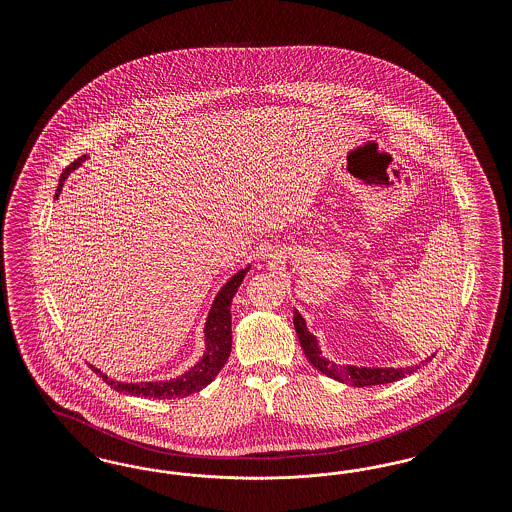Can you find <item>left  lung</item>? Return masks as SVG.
<instances>
[{"label":"left lung","mask_w":512,"mask_h":512,"mask_svg":"<svg viewBox=\"0 0 512 512\" xmlns=\"http://www.w3.org/2000/svg\"><path fill=\"white\" fill-rule=\"evenodd\" d=\"M293 326H295V332H297V338L299 343L303 347V353L305 357L309 359V363L315 366L317 370H320L324 376L341 382V384H347V386H353V388H365V386H378V384H390L395 380H401L409 374H413L416 370H420L426 363H430L434 359L432 357H426L424 361L416 363L413 366H405V368H390V366H355V365H336L334 361L326 359L322 355V349L318 345V340L309 332L307 328V322L305 318L299 315L297 309H293Z\"/></svg>","instance_id":"1"}]
</instances>
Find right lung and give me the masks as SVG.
<instances>
[{
  "label": "right lung",
  "mask_w": 512,
  "mask_h": 512,
  "mask_svg": "<svg viewBox=\"0 0 512 512\" xmlns=\"http://www.w3.org/2000/svg\"><path fill=\"white\" fill-rule=\"evenodd\" d=\"M88 159V155L78 157L74 163H71L59 178V188L55 192V197H59L65 180L69 178L71 172L76 171L84 161ZM251 270V265L238 270L236 274H232L226 284L220 288L219 293L213 299V305L205 318V326H203V340H205V349L203 355L199 357V361L190 366L186 372H182L176 378L169 380H151V382H121L115 378H109L105 372H101L99 368L90 365V368L99 374V378H103V382L107 386H111L113 390L121 391L124 395H136V397H149V399H174V397H188L195 391L207 388L220 372V368L226 365L228 357H230V349H232V315H230V307H232V299L238 292V288L242 286L247 272Z\"/></svg>",
  "instance_id": "right-lung-1"
}]
</instances>
